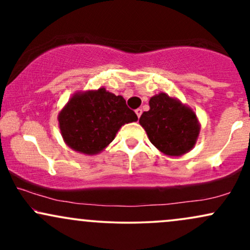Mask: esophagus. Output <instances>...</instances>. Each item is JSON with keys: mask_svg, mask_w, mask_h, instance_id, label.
<instances>
[{"mask_svg": "<svg viewBox=\"0 0 250 250\" xmlns=\"http://www.w3.org/2000/svg\"><path fill=\"white\" fill-rule=\"evenodd\" d=\"M135 113H136V115H137V117H141V115H142V109L141 108H137L136 110H135Z\"/></svg>", "mask_w": 250, "mask_h": 250, "instance_id": "esophagus-1", "label": "esophagus"}]
</instances>
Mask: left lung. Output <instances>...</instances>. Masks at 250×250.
<instances>
[{
	"mask_svg": "<svg viewBox=\"0 0 250 250\" xmlns=\"http://www.w3.org/2000/svg\"><path fill=\"white\" fill-rule=\"evenodd\" d=\"M149 107L140 117V125L161 153L182 156L194 148L201 125L193 109L166 93L151 97Z\"/></svg>",
	"mask_w": 250,
	"mask_h": 250,
	"instance_id": "1",
	"label": "left lung"
}]
</instances>
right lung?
<instances>
[{
    "label": "right lung",
    "instance_id": "right-lung-1",
    "mask_svg": "<svg viewBox=\"0 0 250 250\" xmlns=\"http://www.w3.org/2000/svg\"><path fill=\"white\" fill-rule=\"evenodd\" d=\"M57 119L65 145L85 155L101 153L122 125L137 121L136 114L127 107L125 100L105 88L77 91Z\"/></svg>",
    "mask_w": 250,
    "mask_h": 250
}]
</instances>
